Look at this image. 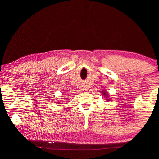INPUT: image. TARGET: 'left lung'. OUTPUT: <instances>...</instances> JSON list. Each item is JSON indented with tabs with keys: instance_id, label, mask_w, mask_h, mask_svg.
<instances>
[{
	"instance_id": "obj_1",
	"label": "left lung",
	"mask_w": 159,
	"mask_h": 159,
	"mask_svg": "<svg viewBox=\"0 0 159 159\" xmlns=\"http://www.w3.org/2000/svg\"><path fill=\"white\" fill-rule=\"evenodd\" d=\"M102 92H103V95H105V96H107V95H106V93H105V92H103V91H102ZM108 101H109V100H108Z\"/></svg>"
}]
</instances>
